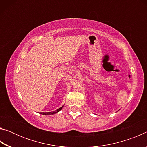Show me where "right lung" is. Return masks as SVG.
<instances>
[{"label":"right lung","mask_w":147,"mask_h":147,"mask_svg":"<svg viewBox=\"0 0 147 147\" xmlns=\"http://www.w3.org/2000/svg\"><path fill=\"white\" fill-rule=\"evenodd\" d=\"M63 106H62L61 108H58V109H56V111H50V112H40V114H42V115H54V114L57 113L58 112H59V111L61 110V109L63 108Z\"/></svg>","instance_id":"add662e5"}]
</instances>
